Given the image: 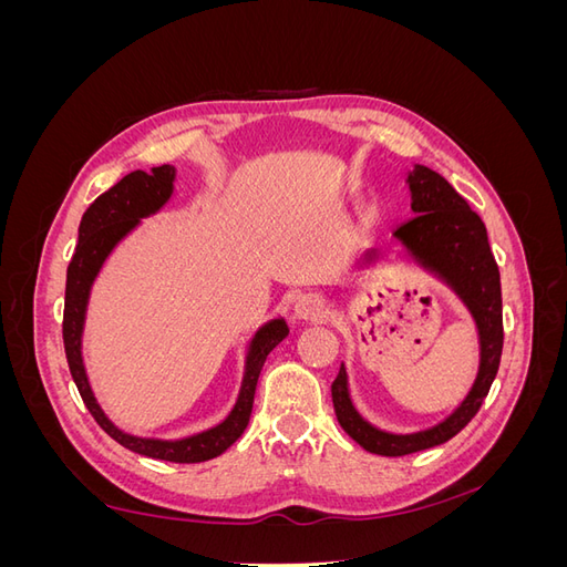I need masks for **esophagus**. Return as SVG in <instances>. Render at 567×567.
<instances>
[{
    "instance_id": "obj_1",
    "label": "esophagus",
    "mask_w": 567,
    "mask_h": 567,
    "mask_svg": "<svg viewBox=\"0 0 567 567\" xmlns=\"http://www.w3.org/2000/svg\"><path fill=\"white\" fill-rule=\"evenodd\" d=\"M323 315H326V305L319 296H302L293 307V317L298 321H317Z\"/></svg>"
}]
</instances>
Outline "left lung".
<instances>
[{
	"label": "left lung",
	"mask_w": 567,
	"mask_h": 567,
	"mask_svg": "<svg viewBox=\"0 0 567 567\" xmlns=\"http://www.w3.org/2000/svg\"><path fill=\"white\" fill-rule=\"evenodd\" d=\"M411 210L414 217L404 221L392 236L406 248L414 260L447 284L461 302L468 307L475 319L480 338V367L477 379L452 414L427 431L394 435L371 425L354 409L348 390V371H340L331 385L333 409L338 423L357 444L371 454L404 456L421 450L437 447L452 440L468 425V421L483 406L504 348V321H502V281L499 267L489 250L485 221L471 210L466 198L456 188L425 165H414L409 177ZM375 260V250H367L359 265Z\"/></svg>",
	"instance_id": "left-lung-1"
}]
</instances>
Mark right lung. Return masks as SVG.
Instances as JSON below:
<instances>
[{
	"mask_svg": "<svg viewBox=\"0 0 567 567\" xmlns=\"http://www.w3.org/2000/svg\"><path fill=\"white\" fill-rule=\"evenodd\" d=\"M177 169L173 165L153 167L151 173L144 169H134L125 175L115 186H111L106 194H101L87 213L82 215L80 231H78V246L73 252V260L68 265L65 277V307H63V346L65 359L71 367L73 381L80 390V398L84 406L90 409L94 421L104 427V431L127 447L142 456L161 458V461H175V463H200L219 456L227 452L231 444L244 435L246 425L250 421L255 388L260 371L265 367L267 354L279 346L288 336V326L284 319H271L250 340V348L246 354V373L241 392L231 409V414L219 425L203 431L198 435L184 437V440H153V437H136L123 433L109 416L104 409L99 406L94 392L87 381V371L82 364V326L84 312H87L90 290L96 279L101 265L106 262L111 250L123 241V238L140 225L142 217L158 213L163 205L173 196Z\"/></svg>",
	"mask_w": 567,
	"mask_h": 567,
	"instance_id": "add662e5",
	"label": "right lung"
}]
</instances>
